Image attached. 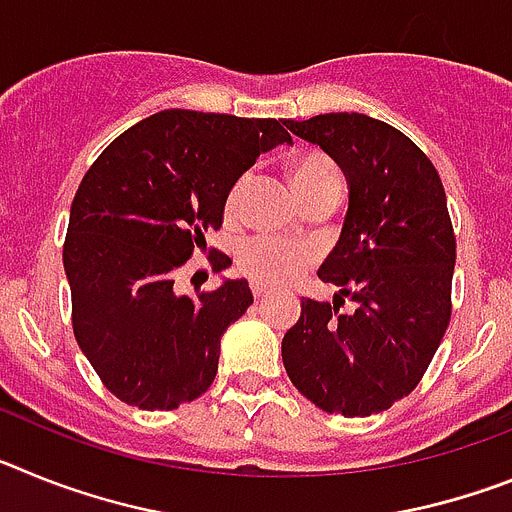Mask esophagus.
Here are the masks:
<instances>
[{"instance_id":"34e87169","label":"esophagus","mask_w":512,"mask_h":512,"mask_svg":"<svg viewBox=\"0 0 512 512\" xmlns=\"http://www.w3.org/2000/svg\"><path fill=\"white\" fill-rule=\"evenodd\" d=\"M251 292H253V297H256V300H261V297L269 295L271 289L266 287V284H261V282H253V284H251Z\"/></svg>"}]
</instances>
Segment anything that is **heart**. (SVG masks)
<instances>
[{
	"instance_id": "1",
	"label": "heart",
	"mask_w": 512,
	"mask_h": 512,
	"mask_svg": "<svg viewBox=\"0 0 512 512\" xmlns=\"http://www.w3.org/2000/svg\"><path fill=\"white\" fill-rule=\"evenodd\" d=\"M251 179V171H246L230 187L228 202H225L228 215L238 212L248 187H251ZM292 179H295V189L302 202L312 200V197H323V194H341V171H338L336 161L325 156V153H307V156H302L295 164V169H292ZM235 259H238V269L248 279H256L261 284H282L310 264L312 253L302 243L277 241V238H269V235H256V238H248V241L238 246Z\"/></svg>"
}]
</instances>
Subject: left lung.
I'll return each instance as SVG.
<instances>
[{"label":"left lung","instance_id":"1","mask_svg":"<svg viewBox=\"0 0 512 512\" xmlns=\"http://www.w3.org/2000/svg\"><path fill=\"white\" fill-rule=\"evenodd\" d=\"M348 184L343 230L318 277L333 302L302 300L282 361L325 413L366 418L418 387L451 318L456 238L431 158L408 135L359 112L287 120ZM346 299L355 310L340 312Z\"/></svg>","mask_w":512,"mask_h":512}]
</instances>
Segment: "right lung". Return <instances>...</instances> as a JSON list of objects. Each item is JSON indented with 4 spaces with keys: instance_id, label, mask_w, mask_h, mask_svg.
<instances>
[{
    "instance_id": "right-lung-1",
    "label": "right lung",
    "mask_w": 512,
    "mask_h": 512,
    "mask_svg": "<svg viewBox=\"0 0 512 512\" xmlns=\"http://www.w3.org/2000/svg\"><path fill=\"white\" fill-rule=\"evenodd\" d=\"M282 143L292 138L274 117L164 110L112 140L81 179L63 243L71 320L122 402L174 410L210 390L220 338L253 295L246 279L176 295L174 274L223 225L230 187ZM210 261L230 264L220 251Z\"/></svg>"
}]
</instances>
